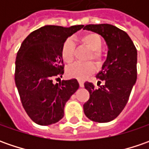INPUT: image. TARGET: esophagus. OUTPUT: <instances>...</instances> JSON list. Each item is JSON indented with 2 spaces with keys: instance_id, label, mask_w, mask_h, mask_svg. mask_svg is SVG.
<instances>
[{
  "instance_id": "34e87169",
  "label": "esophagus",
  "mask_w": 149,
  "mask_h": 149,
  "mask_svg": "<svg viewBox=\"0 0 149 149\" xmlns=\"http://www.w3.org/2000/svg\"><path fill=\"white\" fill-rule=\"evenodd\" d=\"M79 86H80L81 88H83L84 86V84L83 81H81V80H79Z\"/></svg>"
}]
</instances>
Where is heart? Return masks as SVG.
I'll list each match as a JSON object with an SVG mask.
<instances>
[{"label":"heart","instance_id":"heart-1","mask_svg":"<svg viewBox=\"0 0 149 149\" xmlns=\"http://www.w3.org/2000/svg\"><path fill=\"white\" fill-rule=\"evenodd\" d=\"M80 41L84 45L89 48L92 53L89 59H93L96 62H100L102 59L100 49L103 45V41L100 36L95 33H87L82 36ZM75 45L71 39H67L61 46L60 54L63 60L70 64L74 59ZM95 72V66L92 63H80L77 62L67 69V74L71 78H75L79 80H84Z\"/></svg>","mask_w":149,"mask_h":149}]
</instances>
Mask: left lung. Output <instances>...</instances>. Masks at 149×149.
<instances>
[{"instance_id":"left-lung-1","label":"left lung","mask_w":149,"mask_h":149,"mask_svg":"<svg viewBox=\"0 0 149 149\" xmlns=\"http://www.w3.org/2000/svg\"><path fill=\"white\" fill-rule=\"evenodd\" d=\"M84 30L95 32L104 39L109 50L107 58L96 78L104 84L95 88L85 82L89 100L84 104L86 117L98 123L113 120L128 103L137 80V49L129 35L109 24L87 25Z\"/></svg>"}]
</instances>
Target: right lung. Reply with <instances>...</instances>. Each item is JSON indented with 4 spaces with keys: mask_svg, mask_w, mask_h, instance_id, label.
Returning <instances> with one entry per match:
<instances>
[{
    "mask_svg": "<svg viewBox=\"0 0 149 149\" xmlns=\"http://www.w3.org/2000/svg\"><path fill=\"white\" fill-rule=\"evenodd\" d=\"M83 25L45 26L22 42L15 60V82L26 113L40 125H50L64 117L66 102L79 89L76 79L53 83L64 74L61 46Z\"/></svg>",
    "mask_w": 149,
    "mask_h": 149,
    "instance_id": "1",
    "label": "right lung"
}]
</instances>
